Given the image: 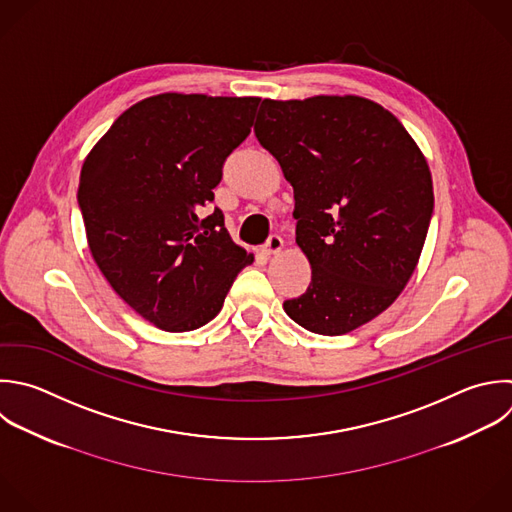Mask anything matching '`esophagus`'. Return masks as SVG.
I'll list each match as a JSON object with an SVG mask.
<instances>
[{"instance_id": "esophagus-1", "label": "esophagus", "mask_w": 512, "mask_h": 512, "mask_svg": "<svg viewBox=\"0 0 512 512\" xmlns=\"http://www.w3.org/2000/svg\"><path fill=\"white\" fill-rule=\"evenodd\" d=\"M284 248V240L280 238V236H270L268 238V242L262 246V254H266V256H272V254H278L280 250Z\"/></svg>"}]
</instances>
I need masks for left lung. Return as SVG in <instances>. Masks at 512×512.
I'll return each instance as SVG.
<instances>
[{"label": "left lung", "mask_w": 512, "mask_h": 512, "mask_svg": "<svg viewBox=\"0 0 512 512\" xmlns=\"http://www.w3.org/2000/svg\"><path fill=\"white\" fill-rule=\"evenodd\" d=\"M254 132L294 188L296 244L312 268L284 310L316 334L352 332L418 264L434 208L426 158L388 110L358 96L264 100Z\"/></svg>", "instance_id": "8db88e82"}]
</instances>
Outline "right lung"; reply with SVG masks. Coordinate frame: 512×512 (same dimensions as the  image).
I'll return each mask as SVG.
<instances>
[{
    "label": "right lung",
    "instance_id": "add662e5",
    "mask_svg": "<svg viewBox=\"0 0 512 512\" xmlns=\"http://www.w3.org/2000/svg\"><path fill=\"white\" fill-rule=\"evenodd\" d=\"M260 98L160 94L128 108L88 154L78 188L90 252L116 294L166 332L210 322L254 256L214 202Z\"/></svg>",
    "mask_w": 512,
    "mask_h": 512
}]
</instances>
